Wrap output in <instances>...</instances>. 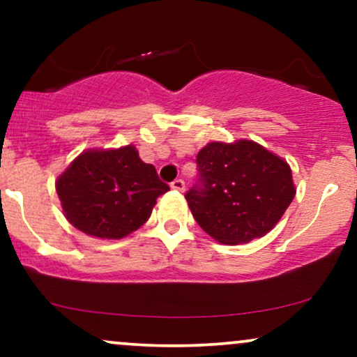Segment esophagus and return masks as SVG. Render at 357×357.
<instances>
[{
	"label": "esophagus",
	"instance_id": "obj_1",
	"mask_svg": "<svg viewBox=\"0 0 357 357\" xmlns=\"http://www.w3.org/2000/svg\"><path fill=\"white\" fill-rule=\"evenodd\" d=\"M171 190L184 191V181H183V179H174V181L171 183Z\"/></svg>",
	"mask_w": 357,
	"mask_h": 357
}]
</instances>
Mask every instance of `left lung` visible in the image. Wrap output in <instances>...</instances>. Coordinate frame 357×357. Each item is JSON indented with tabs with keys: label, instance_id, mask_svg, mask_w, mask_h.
<instances>
[{
	"label": "left lung",
	"instance_id": "left-lung-1",
	"mask_svg": "<svg viewBox=\"0 0 357 357\" xmlns=\"http://www.w3.org/2000/svg\"><path fill=\"white\" fill-rule=\"evenodd\" d=\"M196 162L202 186L186 192L188 206L199 227L223 245L267 235L296 196L285 159L255 141L210 142Z\"/></svg>",
	"mask_w": 357,
	"mask_h": 357
}]
</instances>
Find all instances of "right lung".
I'll return each instance as SVG.
<instances>
[{
    "instance_id": "obj_1",
    "label": "right lung",
    "mask_w": 357,
    "mask_h": 357,
    "mask_svg": "<svg viewBox=\"0 0 357 357\" xmlns=\"http://www.w3.org/2000/svg\"><path fill=\"white\" fill-rule=\"evenodd\" d=\"M55 188L68 223L102 240H121L141 228L158 196L169 191L132 144L84 151L56 178Z\"/></svg>"
}]
</instances>
